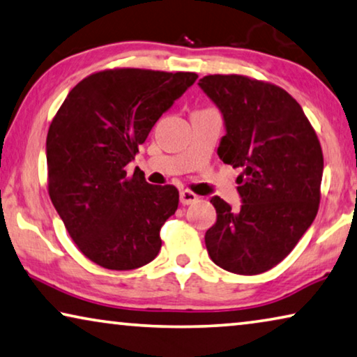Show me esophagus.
Masks as SVG:
<instances>
[{
  "instance_id": "esophagus-1",
  "label": "esophagus",
  "mask_w": 357,
  "mask_h": 357,
  "mask_svg": "<svg viewBox=\"0 0 357 357\" xmlns=\"http://www.w3.org/2000/svg\"><path fill=\"white\" fill-rule=\"evenodd\" d=\"M179 200H181V204H183V205H190V204H194V202L199 200V195L194 194L192 190L184 189V190H181V192H179Z\"/></svg>"
}]
</instances>
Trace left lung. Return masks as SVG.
Listing matches in <instances>:
<instances>
[{"label": "left lung", "mask_w": 357, "mask_h": 357, "mask_svg": "<svg viewBox=\"0 0 357 357\" xmlns=\"http://www.w3.org/2000/svg\"><path fill=\"white\" fill-rule=\"evenodd\" d=\"M199 86L226 125L218 155L234 168L242 206L211 197L216 222L205 234L211 261L234 274H261L279 264L321 202L324 155L314 128L291 96L245 75H206Z\"/></svg>", "instance_id": "left-lung-1"}]
</instances>
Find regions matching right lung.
Listing matches in <instances>:
<instances>
[{
    "mask_svg": "<svg viewBox=\"0 0 357 357\" xmlns=\"http://www.w3.org/2000/svg\"><path fill=\"white\" fill-rule=\"evenodd\" d=\"M194 72L107 68L83 78L51 121L46 137L47 192L72 241L93 263L130 271L151 263L160 229L174 215V185L126 174L139 144Z\"/></svg>",
    "mask_w": 357,
    "mask_h": 357,
    "instance_id": "1",
    "label": "right lung"
}]
</instances>
